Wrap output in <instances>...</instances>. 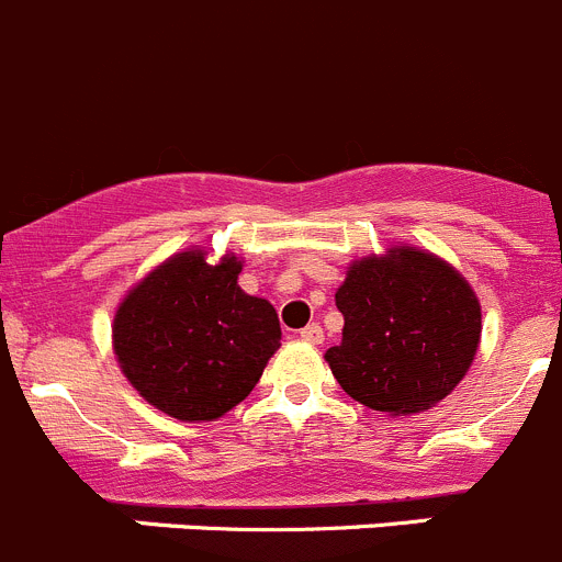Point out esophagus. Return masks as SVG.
I'll return each instance as SVG.
<instances>
[{
	"label": "esophagus",
	"instance_id": "34e87169",
	"mask_svg": "<svg viewBox=\"0 0 562 562\" xmlns=\"http://www.w3.org/2000/svg\"><path fill=\"white\" fill-rule=\"evenodd\" d=\"M301 339H303V342L321 345L323 342V328L317 326V323H308L306 328H301Z\"/></svg>",
	"mask_w": 562,
	"mask_h": 562
}]
</instances>
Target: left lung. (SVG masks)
I'll use <instances>...</instances> for the list:
<instances>
[{"mask_svg":"<svg viewBox=\"0 0 562 562\" xmlns=\"http://www.w3.org/2000/svg\"><path fill=\"white\" fill-rule=\"evenodd\" d=\"M334 301L345 326L326 362L339 387L370 409H429L462 382L480 348L482 308L471 284L418 247L353 261Z\"/></svg>","mask_w":562,"mask_h":562,"instance_id":"obj_1","label":"left lung"}]
</instances>
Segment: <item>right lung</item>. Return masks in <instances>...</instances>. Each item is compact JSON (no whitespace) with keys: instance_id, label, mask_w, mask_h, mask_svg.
Listing matches in <instances>:
<instances>
[{"instance_id":"right-lung-1","label":"right lung","mask_w":562,"mask_h":562,"mask_svg":"<svg viewBox=\"0 0 562 562\" xmlns=\"http://www.w3.org/2000/svg\"><path fill=\"white\" fill-rule=\"evenodd\" d=\"M241 261L183 250L125 295L113 353L127 382L169 418L200 424L250 395L281 345L276 308L239 286Z\"/></svg>"}]
</instances>
